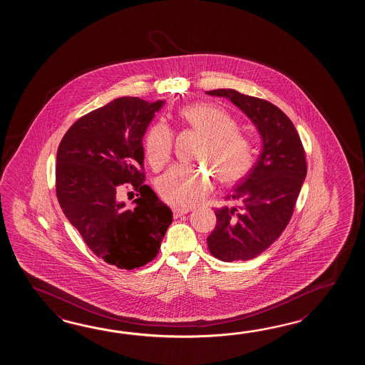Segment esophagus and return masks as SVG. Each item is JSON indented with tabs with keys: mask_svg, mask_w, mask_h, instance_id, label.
<instances>
[{
	"mask_svg": "<svg viewBox=\"0 0 365 365\" xmlns=\"http://www.w3.org/2000/svg\"><path fill=\"white\" fill-rule=\"evenodd\" d=\"M172 211H173V217H182V215H185V214H187V212L190 211V209H181V207H173V209H172Z\"/></svg>",
	"mask_w": 365,
	"mask_h": 365,
	"instance_id": "obj_1",
	"label": "esophagus"
}]
</instances>
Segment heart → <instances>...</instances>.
Here are the masks:
<instances>
[{
	"label": "heart",
	"mask_w": 365,
	"mask_h": 365,
	"mask_svg": "<svg viewBox=\"0 0 365 365\" xmlns=\"http://www.w3.org/2000/svg\"><path fill=\"white\" fill-rule=\"evenodd\" d=\"M185 124L206 137L201 159L219 168L227 182L244 178L255 163V148L250 140L239 133V125L227 110L214 104L200 103L179 110ZM173 134L168 125L156 123L145 140L148 163L160 168L171 158ZM217 172L190 164L176 163L158 180V190L164 201L179 207H189L201 202L212 190Z\"/></svg>",
	"instance_id": "obj_1"
}]
</instances>
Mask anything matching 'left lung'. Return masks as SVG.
I'll use <instances>...</instances> for the list:
<instances>
[{
  "label": "left lung",
  "instance_id": "left-lung-1",
  "mask_svg": "<svg viewBox=\"0 0 365 365\" xmlns=\"http://www.w3.org/2000/svg\"><path fill=\"white\" fill-rule=\"evenodd\" d=\"M206 93L233 103L262 140L256 163L228 195L240 206L215 210L217 225L207 237L217 259L248 261L269 248L292 217L307 176L303 145L292 121L272 103L230 88Z\"/></svg>",
  "mask_w": 365,
  "mask_h": 365
}]
</instances>
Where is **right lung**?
Wrapping results in <instances>:
<instances>
[{
  "mask_svg": "<svg viewBox=\"0 0 365 365\" xmlns=\"http://www.w3.org/2000/svg\"><path fill=\"white\" fill-rule=\"evenodd\" d=\"M164 101L118 98L81 117L57 150L56 193L65 217L107 264L132 270L155 258L172 211L145 181L143 135ZM126 182L141 193L128 208Z\"/></svg>",
  "mask_w": 365,
  "mask_h": 365,
  "instance_id": "obj_1",
  "label": "right lung"
}]
</instances>
